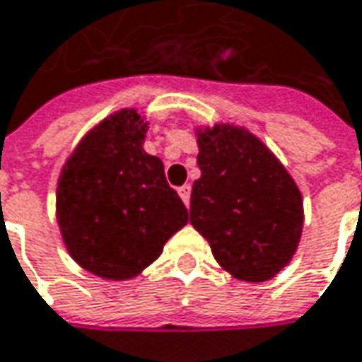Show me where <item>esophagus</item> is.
Segmentation results:
<instances>
[{
    "instance_id": "34e87169",
    "label": "esophagus",
    "mask_w": 362,
    "mask_h": 362,
    "mask_svg": "<svg viewBox=\"0 0 362 362\" xmlns=\"http://www.w3.org/2000/svg\"><path fill=\"white\" fill-rule=\"evenodd\" d=\"M190 192H192V186H190V184H184V186L178 188V194H180V198L184 200L186 206H188V202H190Z\"/></svg>"
}]
</instances>
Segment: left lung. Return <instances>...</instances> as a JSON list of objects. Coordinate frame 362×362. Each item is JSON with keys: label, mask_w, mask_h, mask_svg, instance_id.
<instances>
[{"label": "left lung", "mask_w": 362, "mask_h": 362, "mask_svg": "<svg viewBox=\"0 0 362 362\" xmlns=\"http://www.w3.org/2000/svg\"><path fill=\"white\" fill-rule=\"evenodd\" d=\"M200 178L190 223L214 259L243 281L272 279L290 263L304 225L302 194L255 135L230 125L198 134Z\"/></svg>", "instance_id": "obj_1"}]
</instances>
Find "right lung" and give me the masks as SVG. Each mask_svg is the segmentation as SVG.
<instances>
[{
  "instance_id": "obj_1",
  "label": "right lung",
  "mask_w": 362,
  "mask_h": 362,
  "mask_svg": "<svg viewBox=\"0 0 362 362\" xmlns=\"http://www.w3.org/2000/svg\"><path fill=\"white\" fill-rule=\"evenodd\" d=\"M146 127L134 109L105 119L78 144L58 180L64 245L81 267L105 279L146 269L188 223L162 160L144 151Z\"/></svg>"
}]
</instances>
